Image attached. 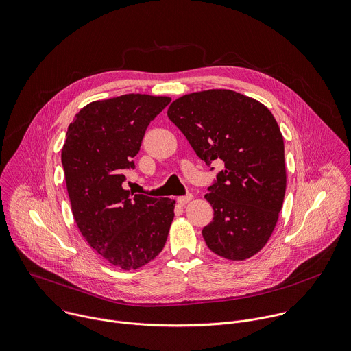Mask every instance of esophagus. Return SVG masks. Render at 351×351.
I'll list each match as a JSON object with an SVG mask.
<instances>
[{
	"instance_id": "esophagus-1",
	"label": "esophagus",
	"mask_w": 351,
	"mask_h": 351,
	"mask_svg": "<svg viewBox=\"0 0 351 351\" xmlns=\"http://www.w3.org/2000/svg\"><path fill=\"white\" fill-rule=\"evenodd\" d=\"M191 199H192V195H191V193H186V195H184V196H180V197L177 199V202H178V204H185V203H188Z\"/></svg>"
}]
</instances>
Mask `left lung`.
Instances as JSON below:
<instances>
[{
	"mask_svg": "<svg viewBox=\"0 0 351 351\" xmlns=\"http://www.w3.org/2000/svg\"><path fill=\"white\" fill-rule=\"evenodd\" d=\"M169 119L213 171L207 188L213 221L202 230L207 247L228 260H245L269 239L285 197L284 138L272 113L231 90H208L176 99Z\"/></svg>",
	"mask_w": 351,
	"mask_h": 351,
	"instance_id": "obj_1",
	"label": "left lung"
}]
</instances>
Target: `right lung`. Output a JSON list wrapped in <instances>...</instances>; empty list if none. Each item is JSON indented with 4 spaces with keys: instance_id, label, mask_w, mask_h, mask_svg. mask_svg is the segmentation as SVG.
Instances as JSON below:
<instances>
[{
    "instance_id": "1",
    "label": "right lung",
    "mask_w": 351,
    "mask_h": 351,
    "mask_svg": "<svg viewBox=\"0 0 351 351\" xmlns=\"http://www.w3.org/2000/svg\"><path fill=\"white\" fill-rule=\"evenodd\" d=\"M167 97L127 94L84 106L70 123L62 166L76 224L110 264L135 269L165 247L176 200L123 189L149 123Z\"/></svg>"
}]
</instances>
